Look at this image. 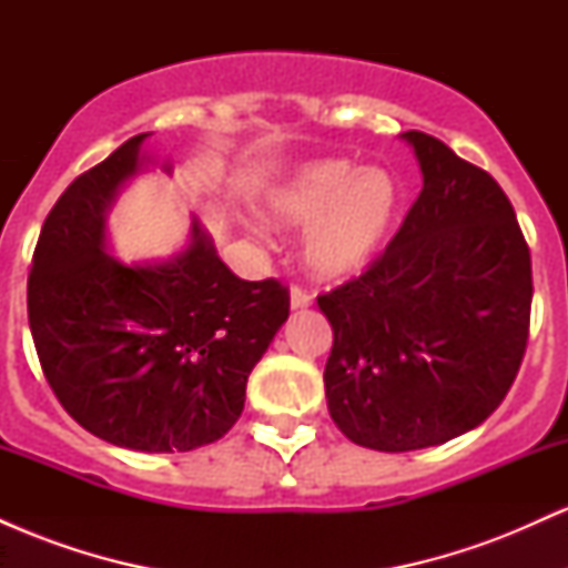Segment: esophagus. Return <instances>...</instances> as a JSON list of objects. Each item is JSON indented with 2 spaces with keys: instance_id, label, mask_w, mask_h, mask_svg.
I'll return each instance as SVG.
<instances>
[{
  "instance_id": "esophagus-1",
  "label": "esophagus",
  "mask_w": 568,
  "mask_h": 568,
  "mask_svg": "<svg viewBox=\"0 0 568 568\" xmlns=\"http://www.w3.org/2000/svg\"><path fill=\"white\" fill-rule=\"evenodd\" d=\"M312 304V291L304 288V285L293 283L291 285V306L293 310H306Z\"/></svg>"
}]
</instances>
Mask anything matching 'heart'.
<instances>
[{
    "instance_id": "1",
    "label": "heart",
    "mask_w": 568,
    "mask_h": 568,
    "mask_svg": "<svg viewBox=\"0 0 568 568\" xmlns=\"http://www.w3.org/2000/svg\"><path fill=\"white\" fill-rule=\"evenodd\" d=\"M400 189L384 171L342 160L298 171L270 200L272 216L291 226H315L306 243L310 266L323 277L363 270L400 213Z\"/></svg>"
}]
</instances>
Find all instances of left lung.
I'll return each instance as SVG.
<instances>
[{
    "label": "left lung",
    "instance_id": "left-lung-1",
    "mask_svg": "<svg viewBox=\"0 0 568 568\" xmlns=\"http://www.w3.org/2000/svg\"><path fill=\"white\" fill-rule=\"evenodd\" d=\"M419 197L357 277L317 296L334 328L331 419L357 446L414 452L478 427L510 393L531 323V253L484 168L422 130Z\"/></svg>",
    "mask_w": 568,
    "mask_h": 568
}]
</instances>
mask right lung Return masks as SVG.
I'll return each instance as SVG.
<instances>
[{
	"mask_svg": "<svg viewBox=\"0 0 568 568\" xmlns=\"http://www.w3.org/2000/svg\"><path fill=\"white\" fill-rule=\"evenodd\" d=\"M143 139L77 175L48 213L29 325L44 379L77 425L133 452H192L240 419L291 293L275 277L240 280L200 226L165 264L125 266L103 251V216L139 171Z\"/></svg>",
	"mask_w": 568,
	"mask_h": 568,
	"instance_id": "obj_1",
	"label": "right lung"
}]
</instances>
